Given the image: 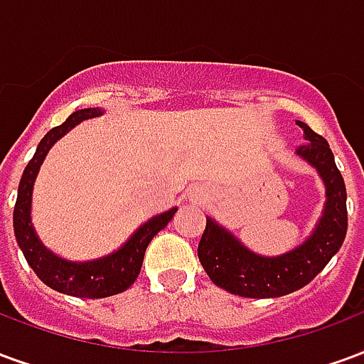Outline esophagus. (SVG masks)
Masks as SVG:
<instances>
[{
  "label": "esophagus",
  "instance_id": "obj_1",
  "mask_svg": "<svg viewBox=\"0 0 364 364\" xmlns=\"http://www.w3.org/2000/svg\"><path fill=\"white\" fill-rule=\"evenodd\" d=\"M206 200V193L205 191H191V203H205Z\"/></svg>",
  "mask_w": 364,
  "mask_h": 364
}]
</instances>
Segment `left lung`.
<instances>
[{"label":"left lung","mask_w":364,"mask_h":364,"mask_svg":"<svg viewBox=\"0 0 364 364\" xmlns=\"http://www.w3.org/2000/svg\"><path fill=\"white\" fill-rule=\"evenodd\" d=\"M308 142L296 154L316 167L326 185V205L321 218L304 244L294 250L263 257L247 250L232 232L206 218L198 242V259L210 281L232 294L245 298H277L302 289L339 252L347 234V191L326 138L296 120Z\"/></svg>","instance_id":"obj_1"}]
</instances>
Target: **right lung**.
<instances>
[{
    "instance_id": "obj_1",
    "label": "right lung",
    "mask_w": 364,
    "mask_h": 364,
    "mask_svg": "<svg viewBox=\"0 0 364 364\" xmlns=\"http://www.w3.org/2000/svg\"><path fill=\"white\" fill-rule=\"evenodd\" d=\"M99 114H103L99 107L75 111L68 117L66 122H62L60 127H54L44 136L41 144L36 146L35 156L23 171L19 191H17V203H15V210H13V230H15L17 244L36 277L44 284H48L50 289L80 298H107L127 290L138 279V273L142 269L144 253H146V247L151 242V237L156 236L159 230L166 228L167 222L177 213V208H171L167 213H161L148 222H144L120 250L112 252L111 255L99 257V259L83 261V263L66 261L44 247L33 228V222H31L33 187H35L38 169L43 166L46 154L62 136L70 132L82 120L93 119Z\"/></svg>"
}]
</instances>
